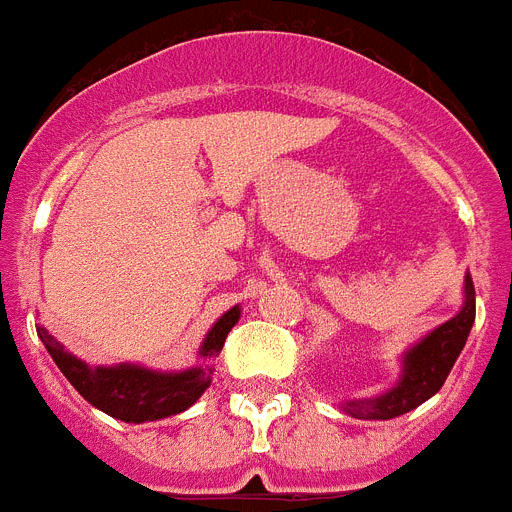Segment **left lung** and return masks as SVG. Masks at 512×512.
I'll return each mask as SVG.
<instances>
[{
	"instance_id": "8db88e82",
	"label": "left lung",
	"mask_w": 512,
	"mask_h": 512,
	"mask_svg": "<svg viewBox=\"0 0 512 512\" xmlns=\"http://www.w3.org/2000/svg\"><path fill=\"white\" fill-rule=\"evenodd\" d=\"M474 312H477V307H474V282L467 271L461 310L402 354L400 379L392 384L390 390H384L377 397L346 400L343 410L348 415H354V418L390 420L397 418V415L410 413L418 405H423L425 400H431L443 387L451 366L459 359L461 348L467 343L469 330L474 325Z\"/></svg>"
}]
</instances>
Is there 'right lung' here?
<instances>
[{"label": "right lung", "mask_w": 512, "mask_h": 512, "mask_svg": "<svg viewBox=\"0 0 512 512\" xmlns=\"http://www.w3.org/2000/svg\"><path fill=\"white\" fill-rule=\"evenodd\" d=\"M238 318H241L238 305L223 312L202 341V364L182 369V372H156V369L140 364L89 366L87 361L66 351L43 325H38V336L63 377L74 384V390L89 405L112 418L125 420V423H148V420L184 413L200 400L202 392L212 382L210 361L223 351L225 338H228L230 328L238 323Z\"/></svg>", "instance_id": "right-lung-1"}]
</instances>
